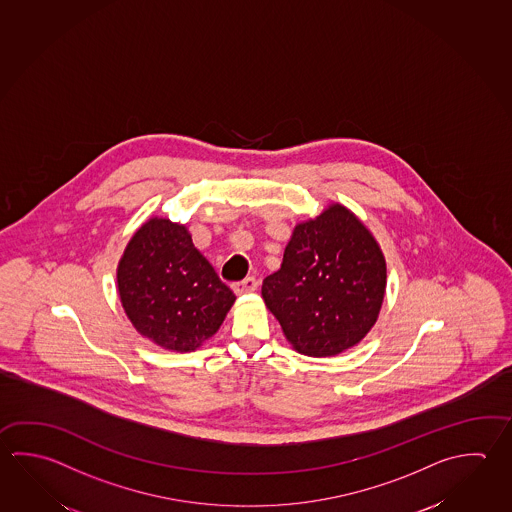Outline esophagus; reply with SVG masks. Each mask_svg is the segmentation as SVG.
<instances>
[{"label":"esophagus","instance_id":"1","mask_svg":"<svg viewBox=\"0 0 512 512\" xmlns=\"http://www.w3.org/2000/svg\"><path fill=\"white\" fill-rule=\"evenodd\" d=\"M233 290L237 295L251 293V291L257 290V280H255V277H248V279L241 280V282H235Z\"/></svg>","mask_w":512,"mask_h":512}]
</instances>
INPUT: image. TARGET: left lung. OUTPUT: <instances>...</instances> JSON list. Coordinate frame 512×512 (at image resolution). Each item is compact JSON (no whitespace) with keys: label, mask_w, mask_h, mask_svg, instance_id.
Instances as JSON below:
<instances>
[{"label":"left lung","mask_w":512,"mask_h":512,"mask_svg":"<svg viewBox=\"0 0 512 512\" xmlns=\"http://www.w3.org/2000/svg\"><path fill=\"white\" fill-rule=\"evenodd\" d=\"M386 286L377 239L344 204L331 203L293 228L280 270L262 280V299L297 353L335 357L375 326Z\"/></svg>","instance_id":"1"}]
</instances>
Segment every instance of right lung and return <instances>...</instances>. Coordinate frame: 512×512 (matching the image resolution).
I'll list each match as a JSON object with an SVG mask.
<instances>
[{"instance_id": "obj_1", "label": "right lung", "mask_w": 512, "mask_h": 512, "mask_svg": "<svg viewBox=\"0 0 512 512\" xmlns=\"http://www.w3.org/2000/svg\"><path fill=\"white\" fill-rule=\"evenodd\" d=\"M117 291L137 333L177 353L201 348L235 302L188 228L164 217H150L126 244Z\"/></svg>"}]
</instances>
